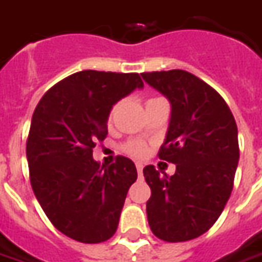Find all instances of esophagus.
<instances>
[{
	"label": "esophagus",
	"mask_w": 262,
	"mask_h": 262,
	"mask_svg": "<svg viewBox=\"0 0 262 262\" xmlns=\"http://www.w3.org/2000/svg\"><path fill=\"white\" fill-rule=\"evenodd\" d=\"M136 169H138L139 175H142V172H143V165H142V163H136Z\"/></svg>",
	"instance_id": "esophagus-1"
}]
</instances>
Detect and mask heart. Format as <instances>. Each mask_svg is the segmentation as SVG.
Returning <instances> with one entry per match:
<instances>
[{"instance_id":"heart-1","label":"heart","mask_w":262,"mask_h":262,"mask_svg":"<svg viewBox=\"0 0 262 262\" xmlns=\"http://www.w3.org/2000/svg\"><path fill=\"white\" fill-rule=\"evenodd\" d=\"M154 100V99H152ZM117 110V104L116 106H113L112 110H110V113H108V120H112L113 116H115V113H116ZM126 150L129 152L133 156H142V155L145 154V146L142 142H138V140H135V142H130V143H127L126 146Z\"/></svg>"}]
</instances>
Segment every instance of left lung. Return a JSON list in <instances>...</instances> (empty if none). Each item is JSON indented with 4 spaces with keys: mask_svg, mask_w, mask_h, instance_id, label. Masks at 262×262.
Segmentation results:
<instances>
[{
    "mask_svg": "<svg viewBox=\"0 0 262 262\" xmlns=\"http://www.w3.org/2000/svg\"><path fill=\"white\" fill-rule=\"evenodd\" d=\"M142 77L170 103L159 158L176 165L172 176L154 165L143 169L152 192L146 202L149 227L163 241H189L212 227L232 192L239 159L235 119L220 94L188 71Z\"/></svg>",
    "mask_w": 262,
    "mask_h": 262,
    "instance_id": "8db88e82",
    "label": "left lung"
}]
</instances>
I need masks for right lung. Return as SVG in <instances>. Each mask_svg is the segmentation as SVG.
Instances as JSON below:
<instances>
[{
  "label": "right lung",
  "mask_w": 262,
  "mask_h": 262,
  "mask_svg": "<svg viewBox=\"0 0 262 262\" xmlns=\"http://www.w3.org/2000/svg\"><path fill=\"white\" fill-rule=\"evenodd\" d=\"M142 87L138 73L83 70L51 87L34 110L27 140L34 195L51 224L79 243L116 232L138 170L124 156L100 166L93 147L107 136L112 107Z\"/></svg>",
  "instance_id": "add662e5"
}]
</instances>
